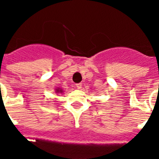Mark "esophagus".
Instances as JSON below:
<instances>
[{
  "label": "esophagus",
  "instance_id": "1",
  "mask_svg": "<svg viewBox=\"0 0 159 159\" xmlns=\"http://www.w3.org/2000/svg\"><path fill=\"white\" fill-rule=\"evenodd\" d=\"M81 86H82V84H75V87L77 88V89H80Z\"/></svg>",
  "mask_w": 159,
  "mask_h": 159
}]
</instances>
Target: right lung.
<instances>
[{"label":"right lung","instance_id":"add662e5","mask_svg":"<svg viewBox=\"0 0 159 159\" xmlns=\"http://www.w3.org/2000/svg\"><path fill=\"white\" fill-rule=\"evenodd\" d=\"M55 92H56V93H57V94H59V93H62L64 91H63L61 88H57V89H56V91H55Z\"/></svg>","mask_w":159,"mask_h":159}]
</instances>
